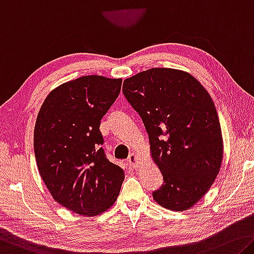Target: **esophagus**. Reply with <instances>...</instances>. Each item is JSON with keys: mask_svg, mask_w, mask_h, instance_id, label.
<instances>
[{"mask_svg": "<svg viewBox=\"0 0 254 254\" xmlns=\"http://www.w3.org/2000/svg\"><path fill=\"white\" fill-rule=\"evenodd\" d=\"M127 163H128V165H130L131 167H138L139 166V164H140V162H139V159H138V157H136V155L135 154H131L130 156H128V158H127Z\"/></svg>", "mask_w": 254, "mask_h": 254, "instance_id": "esophagus-1", "label": "esophagus"}]
</instances>
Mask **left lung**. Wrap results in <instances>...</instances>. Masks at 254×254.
I'll use <instances>...</instances> for the list:
<instances>
[{
    "label": "left lung",
    "mask_w": 254,
    "mask_h": 254,
    "mask_svg": "<svg viewBox=\"0 0 254 254\" xmlns=\"http://www.w3.org/2000/svg\"><path fill=\"white\" fill-rule=\"evenodd\" d=\"M123 94L146 127L164 184L152 198L184 211L206 194L223 159V138L210 95L188 72L152 67L123 82Z\"/></svg>",
    "instance_id": "obj_1"
}]
</instances>
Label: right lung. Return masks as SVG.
Listing matches in <instances>:
<instances>
[{"instance_id":"obj_1","label":"right lung","mask_w":254,"mask_h":254,"mask_svg":"<svg viewBox=\"0 0 254 254\" xmlns=\"http://www.w3.org/2000/svg\"><path fill=\"white\" fill-rule=\"evenodd\" d=\"M122 79L84 75L51 91L34 131L39 174L55 201L96 216L118 199L124 172L102 148L100 121L118 98Z\"/></svg>"}]
</instances>
